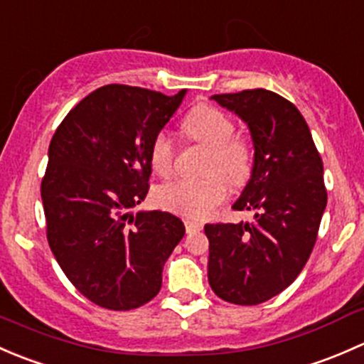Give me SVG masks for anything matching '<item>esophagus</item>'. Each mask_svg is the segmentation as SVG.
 Listing matches in <instances>:
<instances>
[{
  "label": "esophagus",
  "mask_w": 364,
  "mask_h": 364,
  "mask_svg": "<svg viewBox=\"0 0 364 364\" xmlns=\"http://www.w3.org/2000/svg\"><path fill=\"white\" fill-rule=\"evenodd\" d=\"M185 227H186V232H188V234L199 232V230H203V223L193 222V220H185Z\"/></svg>",
  "instance_id": "obj_1"
}]
</instances>
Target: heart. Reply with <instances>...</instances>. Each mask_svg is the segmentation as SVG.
<instances>
[{"instance_id":"obj_1","label":"heart","mask_w":364,"mask_h":364,"mask_svg":"<svg viewBox=\"0 0 364 364\" xmlns=\"http://www.w3.org/2000/svg\"><path fill=\"white\" fill-rule=\"evenodd\" d=\"M185 132L209 149L205 172L209 178L192 181L178 179L156 190V203L164 209L192 220L211 216L216 205L227 199L230 186H241L252 174L253 153L245 139L236 137L232 119L220 109L199 105L186 116ZM174 141L165 132L155 135L149 149L153 171L167 176L174 161Z\"/></svg>"}]
</instances>
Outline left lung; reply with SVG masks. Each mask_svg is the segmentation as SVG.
<instances>
[{"instance_id":"1","label":"left lung","mask_w":364,"mask_h":364,"mask_svg":"<svg viewBox=\"0 0 364 364\" xmlns=\"http://www.w3.org/2000/svg\"><path fill=\"white\" fill-rule=\"evenodd\" d=\"M245 121L253 142L250 179L232 208L253 222L208 223V280L234 304H259L289 287L314 250L328 193L324 167L296 105L267 90L213 95Z\"/></svg>"}]
</instances>
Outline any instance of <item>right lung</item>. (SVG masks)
<instances>
[{"label": "right lung", "mask_w": 364, "mask_h": 364, "mask_svg": "<svg viewBox=\"0 0 364 364\" xmlns=\"http://www.w3.org/2000/svg\"><path fill=\"white\" fill-rule=\"evenodd\" d=\"M185 95L98 87L50 141L42 179L49 247L73 287L107 310H134L159 294L165 260L185 236L171 213L130 211L148 193L153 139Z\"/></svg>", "instance_id": "obj_1"}]
</instances>
